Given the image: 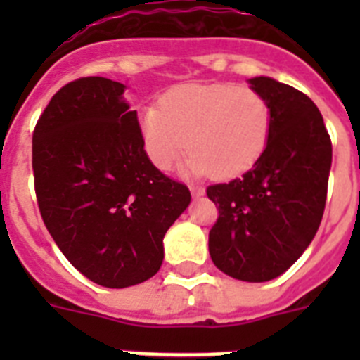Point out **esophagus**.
I'll return each mask as SVG.
<instances>
[{"label":"esophagus","mask_w":360,"mask_h":360,"mask_svg":"<svg viewBox=\"0 0 360 360\" xmlns=\"http://www.w3.org/2000/svg\"><path fill=\"white\" fill-rule=\"evenodd\" d=\"M191 195H193V198H202L205 195V189L200 186H191Z\"/></svg>","instance_id":"obj_1"}]
</instances>
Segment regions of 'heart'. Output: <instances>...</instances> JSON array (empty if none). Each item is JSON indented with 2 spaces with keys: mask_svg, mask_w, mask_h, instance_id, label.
<instances>
[{
  "mask_svg": "<svg viewBox=\"0 0 360 360\" xmlns=\"http://www.w3.org/2000/svg\"><path fill=\"white\" fill-rule=\"evenodd\" d=\"M139 126L155 167L171 169L189 148L187 174L225 180L247 173L262 158L272 113L266 98L249 86L191 82L167 91L160 108H142Z\"/></svg>",
  "mask_w": 360,
  "mask_h": 360,
  "instance_id": "b5f03b06",
  "label": "heart"
}]
</instances>
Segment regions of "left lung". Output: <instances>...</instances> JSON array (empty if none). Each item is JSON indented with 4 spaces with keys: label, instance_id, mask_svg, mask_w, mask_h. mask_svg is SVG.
I'll return each mask as SVG.
<instances>
[{
    "label": "left lung",
    "instance_id": "8db88e82",
    "mask_svg": "<svg viewBox=\"0 0 360 360\" xmlns=\"http://www.w3.org/2000/svg\"><path fill=\"white\" fill-rule=\"evenodd\" d=\"M272 113L269 144L252 169L207 187L218 205L209 254L234 279L281 276L308 249L326 203L332 142L311 98L272 77L249 79Z\"/></svg>",
    "mask_w": 360,
    "mask_h": 360
}]
</instances>
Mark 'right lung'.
<instances>
[{"label": "right lung", "mask_w": 360, "mask_h": 360, "mask_svg": "<svg viewBox=\"0 0 360 360\" xmlns=\"http://www.w3.org/2000/svg\"><path fill=\"white\" fill-rule=\"evenodd\" d=\"M124 91L106 77L68 82L32 136L44 225L66 259L106 288L157 274L165 232L191 203L189 189L149 160Z\"/></svg>", "instance_id": "add662e5"}]
</instances>
